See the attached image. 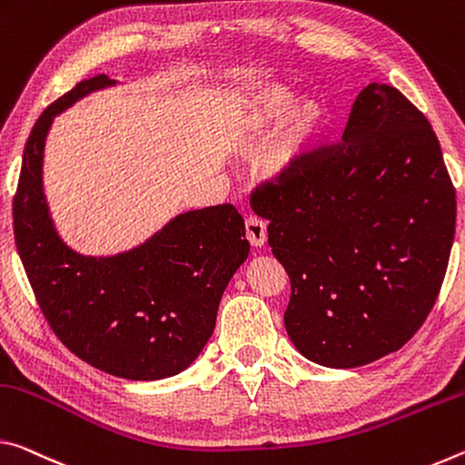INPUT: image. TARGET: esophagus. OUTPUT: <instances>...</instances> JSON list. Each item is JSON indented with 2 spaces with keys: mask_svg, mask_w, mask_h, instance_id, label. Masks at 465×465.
Wrapping results in <instances>:
<instances>
[{
  "mask_svg": "<svg viewBox=\"0 0 465 465\" xmlns=\"http://www.w3.org/2000/svg\"><path fill=\"white\" fill-rule=\"evenodd\" d=\"M245 232H247V241L253 247H263L265 241H268V224L257 216H247Z\"/></svg>",
  "mask_w": 465,
  "mask_h": 465,
  "instance_id": "esophagus-1",
  "label": "esophagus"
}]
</instances>
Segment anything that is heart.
<instances>
[{
	"label": "heart",
	"instance_id": "heart-1",
	"mask_svg": "<svg viewBox=\"0 0 465 465\" xmlns=\"http://www.w3.org/2000/svg\"><path fill=\"white\" fill-rule=\"evenodd\" d=\"M296 94L291 93L282 84L268 82L260 86L249 88L234 109L231 124V138L239 150H249L260 143L280 121L286 119L284 125V143L288 154H299L322 138L323 129L330 119L325 104L317 98H307L296 104Z\"/></svg>",
	"mask_w": 465,
	"mask_h": 465
}]
</instances>
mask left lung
Instances as JSON below:
<instances>
[{
	"mask_svg": "<svg viewBox=\"0 0 465 465\" xmlns=\"http://www.w3.org/2000/svg\"><path fill=\"white\" fill-rule=\"evenodd\" d=\"M253 197L304 359L362 367L420 330L451 253L455 189L429 119L398 88L369 84L341 142L296 156Z\"/></svg>",
	"mask_w": 465,
	"mask_h": 465,
	"instance_id": "8db88e82",
	"label": "left lung"
}]
</instances>
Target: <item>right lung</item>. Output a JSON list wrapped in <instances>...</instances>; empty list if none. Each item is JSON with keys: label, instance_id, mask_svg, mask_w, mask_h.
<instances>
[{"label": "right lung", "instance_id": "1", "mask_svg": "<svg viewBox=\"0 0 465 465\" xmlns=\"http://www.w3.org/2000/svg\"><path fill=\"white\" fill-rule=\"evenodd\" d=\"M113 84L104 74L82 80L36 119L14 195V239L36 302L64 346L109 375L154 381L177 375L202 352L249 241L231 203L185 212L115 257H84L59 239L43 193L47 132L78 98Z\"/></svg>", "mask_w": 465, "mask_h": 465}]
</instances>
